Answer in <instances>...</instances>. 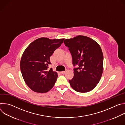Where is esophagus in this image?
Instances as JSON below:
<instances>
[{"mask_svg": "<svg viewBox=\"0 0 125 125\" xmlns=\"http://www.w3.org/2000/svg\"><path fill=\"white\" fill-rule=\"evenodd\" d=\"M65 72H66V71H62V72H61L60 73H61L62 74H64L65 73Z\"/></svg>", "mask_w": 125, "mask_h": 125, "instance_id": "34e87169", "label": "esophagus"}]
</instances>
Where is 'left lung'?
Instances as JSON below:
<instances>
[{"instance_id":"left-lung-1","label":"left lung","mask_w":125,"mask_h":125,"mask_svg":"<svg viewBox=\"0 0 125 125\" xmlns=\"http://www.w3.org/2000/svg\"><path fill=\"white\" fill-rule=\"evenodd\" d=\"M64 43L72 56L74 77L69 81L74 90L79 93L91 91L102 76L103 55L100 45L94 40L83 35L66 39Z\"/></svg>"}]
</instances>
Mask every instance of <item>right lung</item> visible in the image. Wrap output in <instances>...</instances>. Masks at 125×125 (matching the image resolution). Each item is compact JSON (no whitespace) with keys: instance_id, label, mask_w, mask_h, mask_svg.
Segmentation results:
<instances>
[{"instance_id":"obj_1","label":"right lung","mask_w":125,"mask_h":125,"mask_svg":"<svg viewBox=\"0 0 125 125\" xmlns=\"http://www.w3.org/2000/svg\"><path fill=\"white\" fill-rule=\"evenodd\" d=\"M64 40L39 38L24 51L20 62L21 71L25 83L33 92L45 93L54 86L58 75L52 68L48 69L50 57Z\"/></svg>"}]
</instances>
